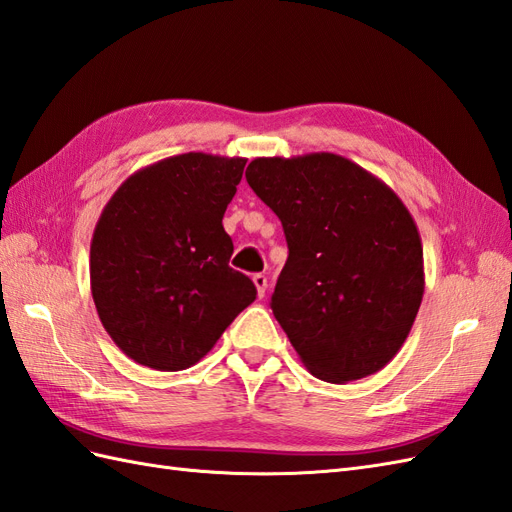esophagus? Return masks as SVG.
I'll list each match as a JSON object with an SVG mask.
<instances>
[{"instance_id": "1", "label": "esophagus", "mask_w": 512, "mask_h": 512, "mask_svg": "<svg viewBox=\"0 0 512 512\" xmlns=\"http://www.w3.org/2000/svg\"><path fill=\"white\" fill-rule=\"evenodd\" d=\"M253 283H255V287H257V296L264 298V296H266V290H268V277H266V274H255Z\"/></svg>"}]
</instances>
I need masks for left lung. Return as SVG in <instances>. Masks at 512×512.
Returning <instances> with one entry per match:
<instances>
[{
    "instance_id": "obj_1",
    "label": "left lung",
    "mask_w": 512,
    "mask_h": 512,
    "mask_svg": "<svg viewBox=\"0 0 512 512\" xmlns=\"http://www.w3.org/2000/svg\"><path fill=\"white\" fill-rule=\"evenodd\" d=\"M246 181L285 231L270 307L300 361L335 385L383 370L424 296L422 238L400 196L326 151L255 157Z\"/></svg>"
}]
</instances>
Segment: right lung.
<instances>
[{
    "instance_id": "right-lung-1",
    "label": "right lung",
    "mask_w": 512,
    "mask_h": 512,
    "mask_svg": "<svg viewBox=\"0 0 512 512\" xmlns=\"http://www.w3.org/2000/svg\"><path fill=\"white\" fill-rule=\"evenodd\" d=\"M244 157L181 153L129 175L90 242V292L103 329L144 368L199 363L257 290L233 270L222 227Z\"/></svg>"
}]
</instances>
